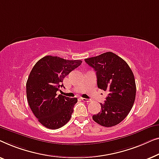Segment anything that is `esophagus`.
Returning a JSON list of instances; mask_svg holds the SVG:
<instances>
[{"instance_id": "34e87169", "label": "esophagus", "mask_w": 159, "mask_h": 159, "mask_svg": "<svg viewBox=\"0 0 159 159\" xmlns=\"http://www.w3.org/2000/svg\"><path fill=\"white\" fill-rule=\"evenodd\" d=\"M81 100L84 102H90L91 100L90 99H86V98H81Z\"/></svg>"}]
</instances>
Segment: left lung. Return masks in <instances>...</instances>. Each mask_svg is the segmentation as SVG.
<instances>
[{"instance_id": "1", "label": "left lung", "mask_w": 159, "mask_h": 159, "mask_svg": "<svg viewBox=\"0 0 159 159\" xmlns=\"http://www.w3.org/2000/svg\"><path fill=\"white\" fill-rule=\"evenodd\" d=\"M96 71L98 88L108 96L101 104V111L93 120L104 127L115 126L127 117L135 99L136 86L133 73L125 60L111 52L85 59Z\"/></svg>"}]
</instances>
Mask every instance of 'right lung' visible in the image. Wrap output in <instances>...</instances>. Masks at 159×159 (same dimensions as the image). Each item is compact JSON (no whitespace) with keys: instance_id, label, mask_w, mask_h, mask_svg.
I'll return each instance as SVG.
<instances>
[{"instance_id":"1","label":"right lung","mask_w":159,"mask_h":159,"mask_svg":"<svg viewBox=\"0 0 159 159\" xmlns=\"http://www.w3.org/2000/svg\"><path fill=\"white\" fill-rule=\"evenodd\" d=\"M82 63L48 55L33 67L26 82V97L33 114L49 129H58L70 120L77 98L57 95L64 78Z\"/></svg>"}]
</instances>
